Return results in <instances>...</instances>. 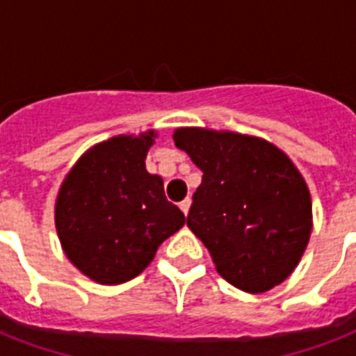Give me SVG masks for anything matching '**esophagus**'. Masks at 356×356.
Returning a JSON list of instances; mask_svg holds the SVG:
<instances>
[{"instance_id":"esophagus-1","label":"esophagus","mask_w":356,"mask_h":356,"mask_svg":"<svg viewBox=\"0 0 356 356\" xmlns=\"http://www.w3.org/2000/svg\"><path fill=\"white\" fill-rule=\"evenodd\" d=\"M190 205H192V200H190V197H186V200H183V201H181V203H179V207H181V211L184 212V216L188 214Z\"/></svg>"}]
</instances>
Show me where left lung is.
<instances>
[{"instance_id":"left-lung-1","label":"left lung","mask_w":356,"mask_h":356,"mask_svg":"<svg viewBox=\"0 0 356 356\" xmlns=\"http://www.w3.org/2000/svg\"><path fill=\"white\" fill-rule=\"evenodd\" d=\"M173 140L203 172L186 225L218 273L251 293L281 284L312 231L309 188L292 161L245 134L177 129Z\"/></svg>"}]
</instances>
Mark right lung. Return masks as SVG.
I'll return each mask as SVG.
<instances>
[{
    "instance_id": "add662e5",
    "label": "right lung",
    "mask_w": 356,
    "mask_h": 356,
    "mask_svg": "<svg viewBox=\"0 0 356 356\" xmlns=\"http://www.w3.org/2000/svg\"><path fill=\"white\" fill-rule=\"evenodd\" d=\"M153 131L116 136L81 156L63 183L55 225L64 253L86 277L120 284L142 273L186 218L145 170Z\"/></svg>"
}]
</instances>
